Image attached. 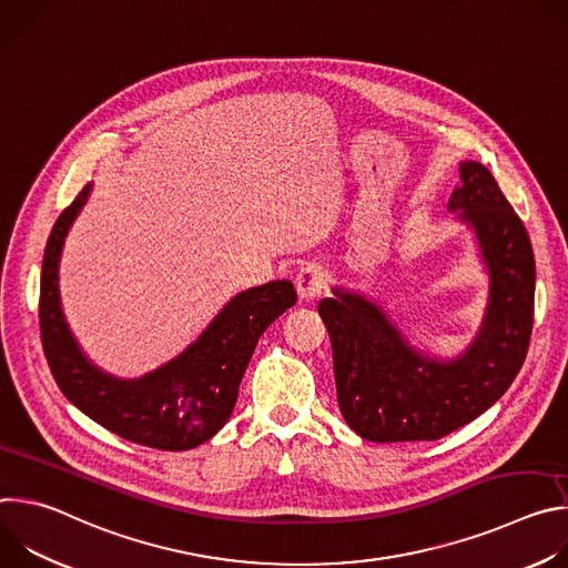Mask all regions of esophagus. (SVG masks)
I'll return each mask as SVG.
<instances>
[{
	"label": "esophagus",
	"instance_id": "obj_1",
	"mask_svg": "<svg viewBox=\"0 0 568 568\" xmlns=\"http://www.w3.org/2000/svg\"><path fill=\"white\" fill-rule=\"evenodd\" d=\"M296 292L303 301H312L314 296H318L323 290H326V272L316 265H305L298 270L296 278Z\"/></svg>",
	"mask_w": 568,
	"mask_h": 568
}]
</instances>
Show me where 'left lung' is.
<instances>
[{"mask_svg":"<svg viewBox=\"0 0 568 568\" xmlns=\"http://www.w3.org/2000/svg\"><path fill=\"white\" fill-rule=\"evenodd\" d=\"M460 180L449 209L476 229L493 281L483 328L460 359H423L362 296L335 290L337 298L318 303L342 416L366 440H438L490 409L524 366L535 314L528 231L483 164L465 161Z\"/></svg>","mask_w":568,"mask_h":568,"instance_id":"left-lung-1","label":"left lung"}]
</instances>
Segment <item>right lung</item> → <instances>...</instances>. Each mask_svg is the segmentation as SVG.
<instances>
[{
	"label": "right lung",
	"instance_id": "1",
	"mask_svg": "<svg viewBox=\"0 0 568 568\" xmlns=\"http://www.w3.org/2000/svg\"><path fill=\"white\" fill-rule=\"evenodd\" d=\"M88 195L90 186L60 213L44 250L40 337L51 375L69 402L112 434L152 449H193L229 420L261 335L296 303V290L290 281H274L242 292L184 355L139 382L112 379L78 351L58 296L64 235Z\"/></svg>",
	"mask_w": 568,
	"mask_h": 568
}]
</instances>
